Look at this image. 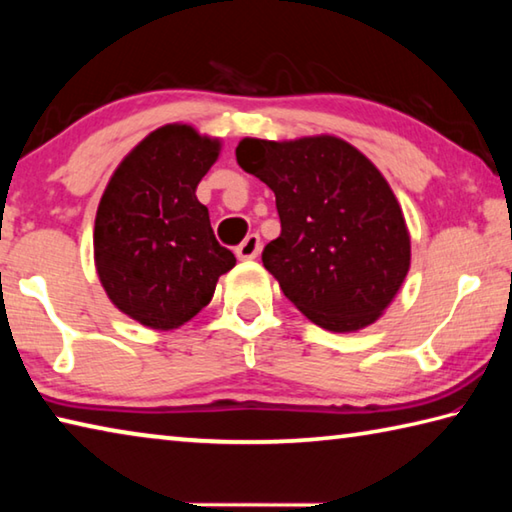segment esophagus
Returning <instances> with one entry per match:
<instances>
[{
    "mask_svg": "<svg viewBox=\"0 0 512 512\" xmlns=\"http://www.w3.org/2000/svg\"><path fill=\"white\" fill-rule=\"evenodd\" d=\"M259 250H262V239L257 235H248L241 244L237 246V257L239 259H255L259 255Z\"/></svg>",
    "mask_w": 512,
    "mask_h": 512,
    "instance_id": "34e87169",
    "label": "esophagus"
}]
</instances>
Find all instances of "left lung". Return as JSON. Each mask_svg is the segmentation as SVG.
Returning a JSON list of instances; mask_svg holds the SVG:
<instances>
[{
    "mask_svg": "<svg viewBox=\"0 0 512 512\" xmlns=\"http://www.w3.org/2000/svg\"><path fill=\"white\" fill-rule=\"evenodd\" d=\"M239 167L273 189L282 232L262 262L311 323L359 332L391 307L411 268V235L388 180L336 135L244 137Z\"/></svg>",
    "mask_w": 512,
    "mask_h": 512,
    "instance_id": "8db88e82",
    "label": "left lung"
}]
</instances>
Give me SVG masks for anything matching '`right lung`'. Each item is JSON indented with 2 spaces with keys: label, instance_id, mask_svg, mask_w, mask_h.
<instances>
[{
  "label": "right lung",
  "instance_id": "1",
  "mask_svg": "<svg viewBox=\"0 0 512 512\" xmlns=\"http://www.w3.org/2000/svg\"><path fill=\"white\" fill-rule=\"evenodd\" d=\"M219 155V137L180 121L164 124L131 149L103 189L94 266L112 305L144 327L185 325L237 264L196 198Z\"/></svg>",
  "mask_w": 512,
  "mask_h": 512
}]
</instances>
